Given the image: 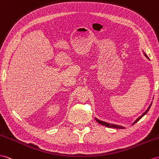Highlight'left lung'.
<instances>
[{"label": "left lung", "instance_id": "8db88e82", "mask_svg": "<svg viewBox=\"0 0 159 159\" xmlns=\"http://www.w3.org/2000/svg\"><path fill=\"white\" fill-rule=\"evenodd\" d=\"M145 56L148 58V57L147 56H146V54H145ZM151 105H152V104H150V105L148 107V108L147 109V110H146L144 113H142V115L141 116H140L139 117H138V118L132 124V125H134V124H136V122H138V121H139V120L142 118V117H143V116L146 114V113H147V112L148 111V110L150 109V107H151ZM95 120H96V121H97V122H98L99 124H101V125H105V127H107V128H116V129H124V128L123 127V126H120V125H115V124H109V123H107V122H104V121H100V120H97V118H95Z\"/></svg>", "mask_w": 159, "mask_h": 159}]
</instances>
